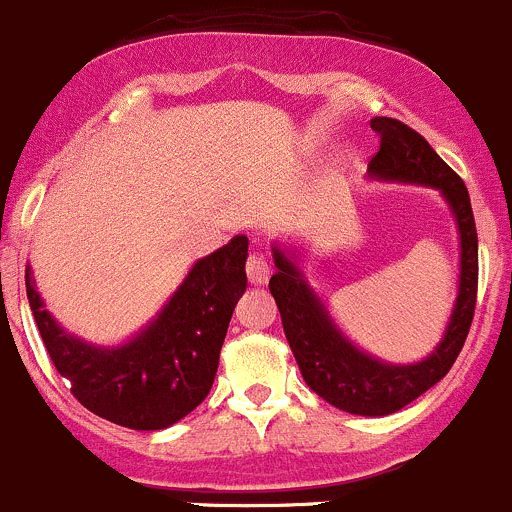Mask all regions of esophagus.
Instances as JSON below:
<instances>
[{
  "label": "esophagus",
  "instance_id": "34e87169",
  "mask_svg": "<svg viewBox=\"0 0 512 512\" xmlns=\"http://www.w3.org/2000/svg\"><path fill=\"white\" fill-rule=\"evenodd\" d=\"M271 271V263H268V258L263 254H251L249 261H246V276H249V281L254 283V286L266 283L268 278H271Z\"/></svg>",
  "mask_w": 512,
  "mask_h": 512
}]
</instances>
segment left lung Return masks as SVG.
<instances>
[{
	"mask_svg": "<svg viewBox=\"0 0 512 512\" xmlns=\"http://www.w3.org/2000/svg\"><path fill=\"white\" fill-rule=\"evenodd\" d=\"M371 129L381 136V149L368 164V176L438 189L458 224V298L435 351L408 366H393L363 353L333 323L331 313L293 261L296 254L283 251L281 246H273L276 273L268 281V288L276 298L288 346L308 388L346 413L391 416L433 388L450 371L463 348L478 296V234L463 179L430 149L418 131L388 116L371 119Z\"/></svg>",
	"mask_w": 512,
	"mask_h": 512,
	"instance_id": "left-lung-1",
	"label": "left lung"
}]
</instances>
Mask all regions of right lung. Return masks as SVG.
Here are the masks:
<instances>
[{"label": "right lung", "mask_w": 512, "mask_h": 512, "mask_svg": "<svg viewBox=\"0 0 512 512\" xmlns=\"http://www.w3.org/2000/svg\"><path fill=\"white\" fill-rule=\"evenodd\" d=\"M249 239L191 266L159 316L121 346H94L64 331L44 308L27 266V298L54 368L74 398L116 426L161 430L189 416L214 386L231 313L246 291Z\"/></svg>", "instance_id": "obj_1"}]
</instances>
